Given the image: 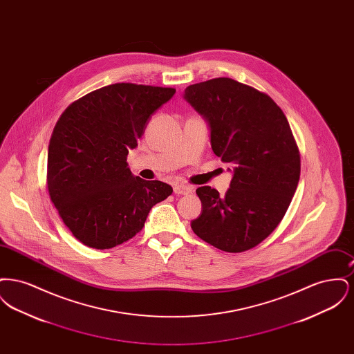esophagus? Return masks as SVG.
Returning a JSON list of instances; mask_svg holds the SVG:
<instances>
[{
	"label": "esophagus",
	"instance_id": "34e87169",
	"mask_svg": "<svg viewBox=\"0 0 354 354\" xmlns=\"http://www.w3.org/2000/svg\"><path fill=\"white\" fill-rule=\"evenodd\" d=\"M192 187L191 185H183V183H175L174 185V192L176 195H188L192 192Z\"/></svg>",
	"mask_w": 354,
	"mask_h": 354
}]
</instances>
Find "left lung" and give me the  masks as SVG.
Instances as JSON below:
<instances>
[{
    "label": "left lung",
    "mask_w": 354,
    "mask_h": 354,
    "mask_svg": "<svg viewBox=\"0 0 354 354\" xmlns=\"http://www.w3.org/2000/svg\"><path fill=\"white\" fill-rule=\"evenodd\" d=\"M185 100L211 130V147L234 166L224 196L199 187L202 214L192 231L224 252L248 251L274 231L300 179V152L283 110L248 84L214 78L185 88Z\"/></svg>",
    "instance_id": "1"
}]
</instances>
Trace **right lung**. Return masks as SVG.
Returning a JSON list of instances; mask_svg holds the SVG:
<instances>
[{"label":"right lung","instance_id":"1","mask_svg":"<svg viewBox=\"0 0 354 354\" xmlns=\"http://www.w3.org/2000/svg\"><path fill=\"white\" fill-rule=\"evenodd\" d=\"M175 88L114 84L73 102L58 119L48 152V191L61 219L82 244L109 250L134 237L172 187L129 169L149 119Z\"/></svg>","mask_w":354,"mask_h":354}]
</instances>
